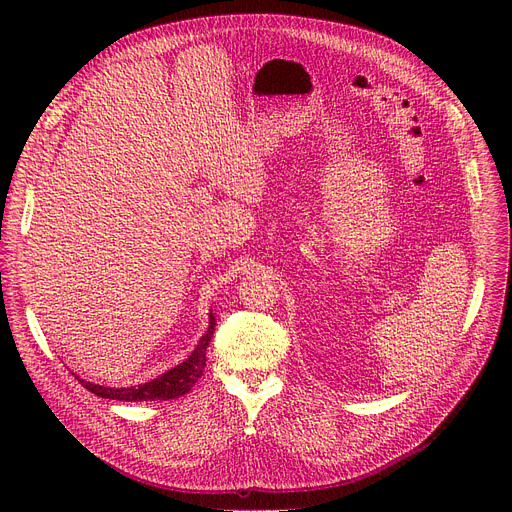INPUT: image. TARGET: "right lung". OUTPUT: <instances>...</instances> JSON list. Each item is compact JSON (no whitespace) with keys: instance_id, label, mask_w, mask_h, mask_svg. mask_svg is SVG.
<instances>
[{"instance_id":"add662e5","label":"right lung","mask_w":512,"mask_h":512,"mask_svg":"<svg viewBox=\"0 0 512 512\" xmlns=\"http://www.w3.org/2000/svg\"><path fill=\"white\" fill-rule=\"evenodd\" d=\"M214 326L216 320L212 316V310L208 314V328L204 332V336L200 338V342L196 344V348L190 352V356L180 362L178 367L166 371L164 375L143 383V385H135V387H103V385H95L89 383L85 379H79L81 385L85 389H89L91 393L103 397V399H115V401H168V399H176L186 395L202 377V371L206 367V348L212 340L214 334Z\"/></svg>"}]
</instances>
